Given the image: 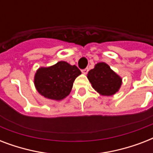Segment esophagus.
Segmentation results:
<instances>
[{
  "label": "esophagus",
  "instance_id": "1",
  "mask_svg": "<svg viewBox=\"0 0 153 153\" xmlns=\"http://www.w3.org/2000/svg\"><path fill=\"white\" fill-rule=\"evenodd\" d=\"M88 71H89L88 67H86V68H85V69L82 70V72L83 74H87V72H88Z\"/></svg>",
  "mask_w": 153,
  "mask_h": 153
}]
</instances>
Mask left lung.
<instances>
[{"label":"left lung","instance_id":"obj_1","mask_svg":"<svg viewBox=\"0 0 153 153\" xmlns=\"http://www.w3.org/2000/svg\"><path fill=\"white\" fill-rule=\"evenodd\" d=\"M89 81L93 88L102 95H113L121 85V79L105 62L96 64L88 73Z\"/></svg>","mask_w":153,"mask_h":153}]
</instances>
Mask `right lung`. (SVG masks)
Listing matches in <instances>:
<instances>
[{
    "mask_svg": "<svg viewBox=\"0 0 153 153\" xmlns=\"http://www.w3.org/2000/svg\"><path fill=\"white\" fill-rule=\"evenodd\" d=\"M80 74L75 65L60 61L52 67L39 68L35 75V86L45 98L61 100L69 94L74 79Z\"/></svg>",
    "mask_w": 153,
    "mask_h": 153,
    "instance_id": "add662e5",
    "label": "right lung"
}]
</instances>
